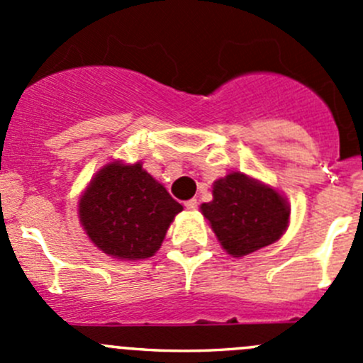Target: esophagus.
I'll return each instance as SVG.
<instances>
[{"mask_svg":"<svg viewBox=\"0 0 363 363\" xmlns=\"http://www.w3.org/2000/svg\"><path fill=\"white\" fill-rule=\"evenodd\" d=\"M186 205V208H188V211H196V207H199V202H196L195 199H191V200H188V202L184 203Z\"/></svg>","mask_w":363,"mask_h":363,"instance_id":"34e87169","label":"esophagus"}]
</instances>
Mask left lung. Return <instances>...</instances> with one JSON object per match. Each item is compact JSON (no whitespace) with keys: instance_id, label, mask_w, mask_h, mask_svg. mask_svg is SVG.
<instances>
[{"instance_id":"1","label":"left lung","mask_w":363,"mask_h":363,"mask_svg":"<svg viewBox=\"0 0 363 363\" xmlns=\"http://www.w3.org/2000/svg\"><path fill=\"white\" fill-rule=\"evenodd\" d=\"M223 250L246 256L281 239L290 223V205L272 186L240 172L218 179L212 202L200 205Z\"/></svg>"}]
</instances>
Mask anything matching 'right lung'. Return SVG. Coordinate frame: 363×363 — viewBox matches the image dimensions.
I'll list each match as a JSON object with an SVG mask.
<instances>
[{
    "instance_id": "1",
    "label": "right lung",
    "mask_w": 363,
    "mask_h": 363,
    "mask_svg": "<svg viewBox=\"0 0 363 363\" xmlns=\"http://www.w3.org/2000/svg\"><path fill=\"white\" fill-rule=\"evenodd\" d=\"M181 211L182 205L140 161L105 164L79 200L84 232L98 250L117 259L151 258Z\"/></svg>"
}]
</instances>
